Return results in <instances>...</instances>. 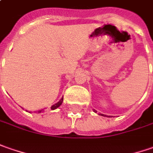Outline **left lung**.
I'll list each match as a JSON object with an SVG mask.
<instances>
[{
  "label": "left lung",
  "mask_w": 153,
  "mask_h": 153,
  "mask_svg": "<svg viewBox=\"0 0 153 153\" xmlns=\"http://www.w3.org/2000/svg\"><path fill=\"white\" fill-rule=\"evenodd\" d=\"M94 112H95V113H97V112H96L95 110H94ZM99 115H102V116H104V117H108L107 115H104V114H102V113H99ZM108 117H109V116H108Z\"/></svg>",
  "instance_id": "obj_1"
}]
</instances>
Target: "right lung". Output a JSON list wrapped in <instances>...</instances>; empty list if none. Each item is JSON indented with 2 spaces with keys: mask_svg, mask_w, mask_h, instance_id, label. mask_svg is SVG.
I'll list each match as a JSON object with an SVG mask.
<instances>
[{
  "mask_svg": "<svg viewBox=\"0 0 153 153\" xmlns=\"http://www.w3.org/2000/svg\"><path fill=\"white\" fill-rule=\"evenodd\" d=\"M62 101H63V98H62V99H61L58 102H56V103H55L54 105H52V106H51V109L54 110V109H56L57 108H59L61 105H62ZM41 112H43V109H42V110H40L38 113H41Z\"/></svg>",
  "mask_w": 153,
  "mask_h": 153,
  "instance_id": "right-lung-1",
  "label": "right lung"
}]
</instances>
